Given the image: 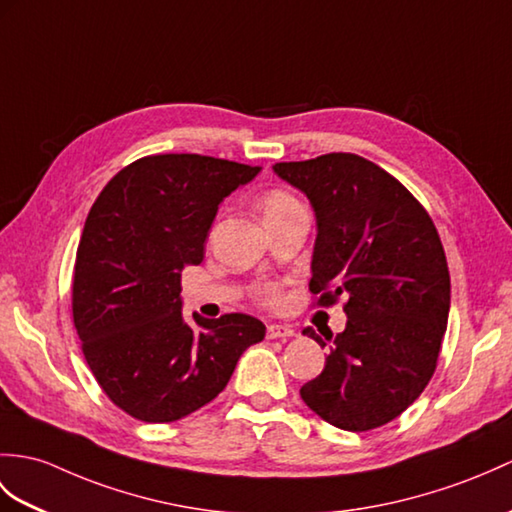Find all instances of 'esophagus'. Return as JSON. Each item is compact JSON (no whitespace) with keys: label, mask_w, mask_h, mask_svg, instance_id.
<instances>
[{"label":"esophagus","mask_w":512,"mask_h":512,"mask_svg":"<svg viewBox=\"0 0 512 512\" xmlns=\"http://www.w3.org/2000/svg\"><path fill=\"white\" fill-rule=\"evenodd\" d=\"M292 336H296V331L288 325H277V323L268 325V338L270 340H285V338H292Z\"/></svg>","instance_id":"obj_1"}]
</instances>
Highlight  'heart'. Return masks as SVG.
I'll list each match as a JSON object with an SVG mask.
<instances>
[{
  "instance_id": "b5f03b06",
  "label": "heart",
  "mask_w": 512,
  "mask_h": 512,
  "mask_svg": "<svg viewBox=\"0 0 512 512\" xmlns=\"http://www.w3.org/2000/svg\"><path fill=\"white\" fill-rule=\"evenodd\" d=\"M294 202L296 200L285 192H268L264 196V202H261V209H264V216H270V213L290 207V205H294ZM261 296H264L266 301H277V296H279L277 285H270V283L264 285V288H261Z\"/></svg>"
}]
</instances>
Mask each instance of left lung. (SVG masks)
Wrapping results in <instances>:
<instances>
[{"label":"left lung","instance_id":"left-lung-1","mask_svg":"<svg viewBox=\"0 0 512 512\" xmlns=\"http://www.w3.org/2000/svg\"><path fill=\"white\" fill-rule=\"evenodd\" d=\"M272 170L316 216L310 290L347 299V327L320 338L325 368L301 388L320 419L347 432L384 425L430 382L449 316V270L432 218L379 165L331 152Z\"/></svg>","mask_w":512,"mask_h":512}]
</instances>
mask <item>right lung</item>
<instances>
[{
    "instance_id": "right-lung-1",
    "label": "right lung",
    "mask_w": 512,
    "mask_h": 512,
    "mask_svg": "<svg viewBox=\"0 0 512 512\" xmlns=\"http://www.w3.org/2000/svg\"><path fill=\"white\" fill-rule=\"evenodd\" d=\"M261 168L154 154L117 172L87 216L74 268L82 353L117 408L172 423L216 399L266 336L246 314L183 316L181 272L205 257L220 202Z\"/></svg>"
}]
</instances>
